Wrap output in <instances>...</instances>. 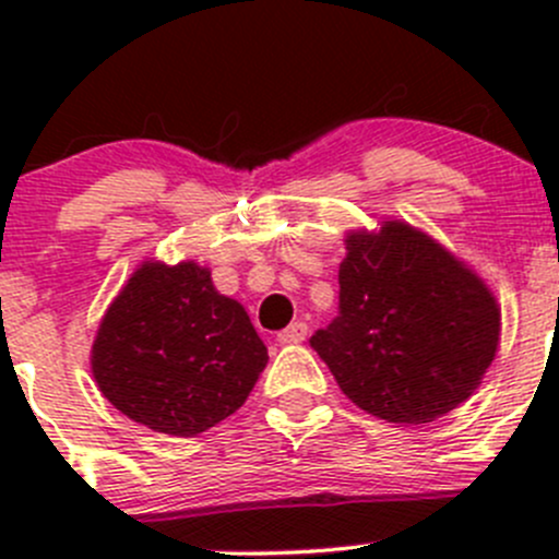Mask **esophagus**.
Masks as SVG:
<instances>
[{"label": "esophagus", "instance_id": "esophagus-1", "mask_svg": "<svg viewBox=\"0 0 559 559\" xmlns=\"http://www.w3.org/2000/svg\"><path fill=\"white\" fill-rule=\"evenodd\" d=\"M306 337H308L306 321H292L286 330L278 332V343H284V346H292V343H302Z\"/></svg>", "mask_w": 559, "mask_h": 559}]
</instances>
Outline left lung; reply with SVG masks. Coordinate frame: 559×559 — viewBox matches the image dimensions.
<instances>
[{"label":"left lung","instance_id":"obj_1","mask_svg":"<svg viewBox=\"0 0 559 559\" xmlns=\"http://www.w3.org/2000/svg\"><path fill=\"white\" fill-rule=\"evenodd\" d=\"M337 273V316L311 335L352 403L425 425L471 397L492 365L500 311L447 248L400 222L354 233Z\"/></svg>","mask_w":559,"mask_h":559}]
</instances>
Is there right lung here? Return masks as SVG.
Wrapping results in <instances>:
<instances>
[{"label":"right lung","mask_w":559,"mask_h":559,"mask_svg":"<svg viewBox=\"0 0 559 559\" xmlns=\"http://www.w3.org/2000/svg\"><path fill=\"white\" fill-rule=\"evenodd\" d=\"M267 348L243 306L194 262H148L107 308L94 341L99 392L129 419L191 438L246 403Z\"/></svg>","instance_id":"right-lung-1"}]
</instances>
